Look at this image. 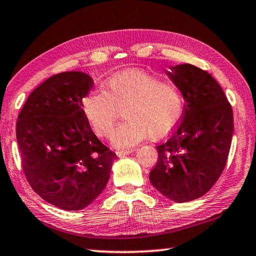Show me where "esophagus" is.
Wrapping results in <instances>:
<instances>
[{
    "mask_svg": "<svg viewBox=\"0 0 256 256\" xmlns=\"http://www.w3.org/2000/svg\"><path fill=\"white\" fill-rule=\"evenodd\" d=\"M133 151V149H123V150H118L116 151V154L118 156V157H123V156H126L130 154Z\"/></svg>",
    "mask_w": 256,
    "mask_h": 256,
    "instance_id": "1",
    "label": "esophagus"
}]
</instances>
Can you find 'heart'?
Segmentation results:
<instances>
[{
  "mask_svg": "<svg viewBox=\"0 0 256 256\" xmlns=\"http://www.w3.org/2000/svg\"><path fill=\"white\" fill-rule=\"evenodd\" d=\"M86 120L100 138L110 136L122 112L123 118L110 136L116 148H128L149 136L162 140L174 131L184 110L180 89L170 81L141 70H128L104 82L81 100Z\"/></svg>",
  "mask_w": 256,
  "mask_h": 256,
  "instance_id": "obj_1",
  "label": "heart"
}]
</instances>
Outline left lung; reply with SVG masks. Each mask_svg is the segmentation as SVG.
<instances>
[{
  "label": "left lung",
  "mask_w": 256,
  "mask_h": 256,
  "mask_svg": "<svg viewBox=\"0 0 256 256\" xmlns=\"http://www.w3.org/2000/svg\"><path fill=\"white\" fill-rule=\"evenodd\" d=\"M166 73L185 99L182 120L157 146L150 182L175 202L196 200L216 184L226 166L234 132L232 105L210 73L192 64Z\"/></svg>",
  "instance_id": "obj_1"
}]
</instances>
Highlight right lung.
<instances>
[{"instance_id":"obj_1","label":"right lung","mask_w":256,"mask_h":256,"mask_svg":"<svg viewBox=\"0 0 256 256\" xmlns=\"http://www.w3.org/2000/svg\"><path fill=\"white\" fill-rule=\"evenodd\" d=\"M94 81L78 71L48 78L29 94L16 120L21 166L42 198L63 210L96 200L116 154L94 136L81 108Z\"/></svg>"}]
</instances>
